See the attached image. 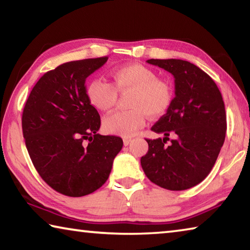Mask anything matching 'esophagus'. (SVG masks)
Here are the masks:
<instances>
[{
    "instance_id": "esophagus-1",
    "label": "esophagus",
    "mask_w": 250,
    "mask_h": 250,
    "mask_svg": "<svg viewBox=\"0 0 250 250\" xmlns=\"http://www.w3.org/2000/svg\"><path fill=\"white\" fill-rule=\"evenodd\" d=\"M131 141H132V140H131L130 138H125V139H124V145H125V146H129L130 143H131Z\"/></svg>"
}]
</instances>
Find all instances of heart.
Returning <instances> with one entry per match:
<instances>
[{"mask_svg": "<svg viewBox=\"0 0 250 250\" xmlns=\"http://www.w3.org/2000/svg\"><path fill=\"white\" fill-rule=\"evenodd\" d=\"M113 84L104 79L95 78L88 83L86 94L89 103L96 109L107 111L115 105L118 91L134 90L128 111H117L104 118L105 132L131 137L146 124V115H163L170 107L171 88L149 67L141 64H129L112 69Z\"/></svg>", "mask_w": 250, "mask_h": 250, "instance_id": "heart-1", "label": "heart"}]
</instances>
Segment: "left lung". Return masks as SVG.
<instances>
[{
    "label": "left lung",
    "instance_id": "obj_1",
    "mask_svg": "<svg viewBox=\"0 0 250 250\" xmlns=\"http://www.w3.org/2000/svg\"><path fill=\"white\" fill-rule=\"evenodd\" d=\"M174 77L175 97L166 115L152 126L164 138L146 139L141 158L146 175L170 191H183L205 179L225 141L226 112L218 87L205 71L182 59H149ZM170 135L175 137L170 145Z\"/></svg>",
    "mask_w": 250,
    "mask_h": 250
}]
</instances>
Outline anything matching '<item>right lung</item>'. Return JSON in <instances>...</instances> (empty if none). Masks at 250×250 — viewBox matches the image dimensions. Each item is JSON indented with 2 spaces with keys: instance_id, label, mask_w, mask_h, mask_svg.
I'll use <instances>...</instances> for the list:
<instances>
[{
  "instance_id": "1",
  "label": "right lung",
  "mask_w": 250,
  "mask_h": 250,
  "mask_svg": "<svg viewBox=\"0 0 250 250\" xmlns=\"http://www.w3.org/2000/svg\"><path fill=\"white\" fill-rule=\"evenodd\" d=\"M107 61L82 59L47 71L23 110V137L34 167L66 196H84L101 188L124 146L119 137L97 133L100 116L86 94V78Z\"/></svg>"
}]
</instances>
